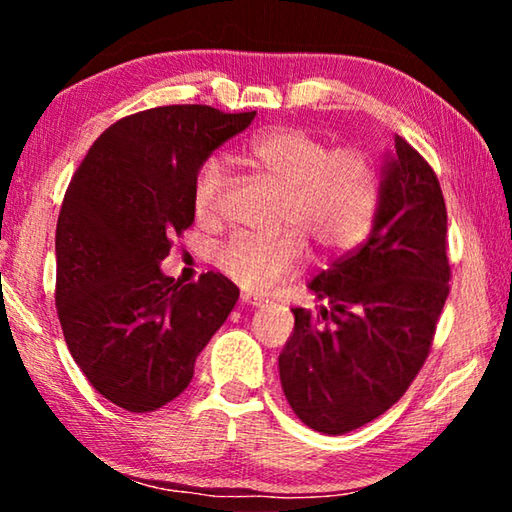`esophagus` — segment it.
<instances>
[{
	"mask_svg": "<svg viewBox=\"0 0 512 512\" xmlns=\"http://www.w3.org/2000/svg\"><path fill=\"white\" fill-rule=\"evenodd\" d=\"M268 300H264L262 296H253V293H241V305L248 307H264Z\"/></svg>",
	"mask_w": 512,
	"mask_h": 512,
	"instance_id": "1",
	"label": "esophagus"
}]
</instances>
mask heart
I'll return each instance as SVG.
<instances>
[{"instance_id":"1","label":"heart","mask_w":512,"mask_h":512,"mask_svg":"<svg viewBox=\"0 0 512 512\" xmlns=\"http://www.w3.org/2000/svg\"><path fill=\"white\" fill-rule=\"evenodd\" d=\"M239 160L280 189L277 225L287 228L275 237L241 235L225 244L219 266L241 287L262 291L296 275L305 264V239L320 255H341L366 239L379 203V178L363 151H332L300 128H275L244 144ZM223 185L221 160H205L192 189L198 219H219Z\"/></svg>"}]
</instances>
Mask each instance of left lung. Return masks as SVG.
<instances>
[{
	"label": "left lung",
	"mask_w": 512,
	"mask_h": 512,
	"mask_svg": "<svg viewBox=\"0 0 512 512\" xmlns=\"http://www.w3.org/2000/svg\"><path fill=\"white\" fill-rule=\"evenodd\" d=\"M366 244L309 282L318 314L296 307L280 354L293 413L341 436L391 409L427 359L449 293L447 210L427 160L395 135Z\"/></svg>",
	"instance_id": "8db88e82"
}]
</instances>
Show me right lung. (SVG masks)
<instances>
[{"mask_svg":"<svg viewBox=\"0 0 512 512\" xmlns=\"http://www.w3.org/2000/svg\"><path fill=\"white\" fill-rule=\"evenodd\" d=\"M257 112L162 106L106 128L69 183L56 225V309L94 391L131 413L178 397L235 307L221 273H162L171 235L194 223L201 164Z\"/></svg>","mask_w":512,"mask_h":512,"instance_id":"1","label":"right lung"}]
</instances>
